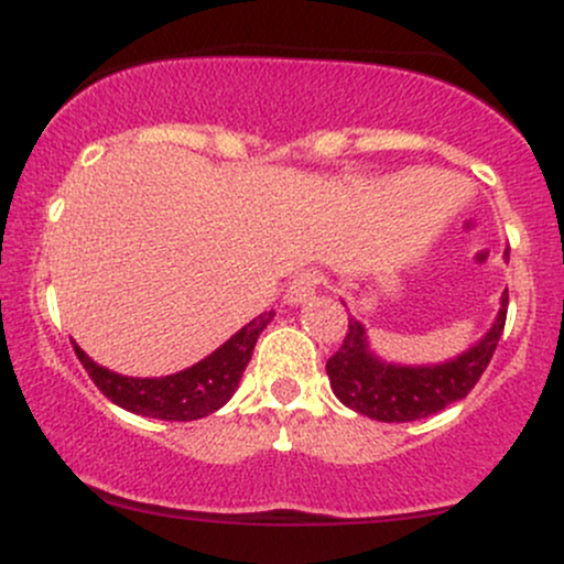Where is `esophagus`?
Returning a JSON list of instances; mask_svg holds the SVG:
<instances>
[{
  "mask_svg": "<svg viewBox=\"0 0 564 564\" xmlns=\"http://www.w3.org/2000/svg\"><path fill=\"white\" fill-rule=\"evenodd\" d=\"M323 281V275L318 270H302V273L294 275V281L289 283V291H286V300L291 304H302V302H310L315 296V291H318Z\"/></svg>",
  "mask_w": 564,
  "mask_h": 564,
  "instance_id": "34e87169",
  "label": "esophagus"
}]
</instances>
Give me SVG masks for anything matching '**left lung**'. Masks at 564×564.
I'll list each match as a JSON object with an SVG mask.
<instances>
[{"label": "left lung", "mask_w": 564, "mask_h": 564, "mask_svg": "<svg viewBox=\"0 0 564 564\" xmlns=\"http://www.w3.org/2000/svg\"><path fill=\"white\" fill-rule=\"evenodd\" d=\"M507 307L509 291H503L501 310L490 332L456 360L440 366L384 364L368 349L366 328L349 318L345 341L326 364L332 390L347 408L377 422H416L432 416L456 400L467 398L471 387L480 381L503 334Z\"/></svg>", "instance_id": "obj_1"}]
</instances>
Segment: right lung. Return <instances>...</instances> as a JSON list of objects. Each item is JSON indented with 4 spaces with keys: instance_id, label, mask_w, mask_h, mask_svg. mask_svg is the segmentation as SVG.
Returning a JSON list of instances; mask_svg holds the SVG:
<instances>
[{
    "instance_id": "add662e5",
    "label": "right lung",
    "mask_w": 564,
    "mask_h": 564,
    "mask_svg": "<svg viewBox=\"0 0 564 564\" xmlns=\"http://www.w3.org/2000/svg\"><path fill=\"white\" fill-rule=\"evenodd\" d=\"M273 310L257 315L254 321L246 323L241 332L232 334L223 347H217L209 358L185 368V371L172 373V377H121V373L97 366L76 341L74 349L76 358L87 368L89 379L111 403L121 405L124 411L140 413V416L164 419V422H196V419L219 411L232 398L246 366H249L251 352H254L257 339H260L262 328L273 321Z\"/></svg>"
}]
</instances>
